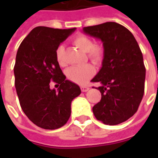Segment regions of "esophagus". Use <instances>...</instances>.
<instances>
[{
	"label": "esophagus",
	"mask_w": 158,
	"mask_h": 158,
	"mask_svg": "<svg viewBox=\"0 0 158 158\" xmlns=\"http://www.w3.org/2000/svg\"><path fill=\"white\" fill-rule=\"evenodd\" d=\"M89 89V88L88 86H81V90H82L83 92H86V91H88Z\"/></svg>",
	"instance_id": "1"
}]
</instances>
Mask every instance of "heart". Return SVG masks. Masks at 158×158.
Returning <instances> with one entry per match:
<instances>
[{
  "instance_id": "1",
  "label": "heart",
  "mask_w": 158,
  "mask_h": 158,
  "mask_svg": "<svg viewBox=\"0 0 158 158\" xmlns=\"http://www.w3.org/2000/svg\"><path fill=\"white\" fill-rule=\"evenodd\" d=\"M73 44L83 52H88V57L96 65L102 62L105 56L104 49L102 45H94L92 40L85 35H79L73 40ZM65 47L63 45H60L56 50V60L60 66H65L64 60ZM95 73V69L90 64L83 66H73L70 67L67 72V78L72 82L78 85H85Z\"/></svg>"
}]
</instances>
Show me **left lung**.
<instances>
[{"label":"left lung","instance_id":"left-lung-1","mask_svg":"<svg viewBox=\"0 0 158 158\" xmlns=\"http://www.w3.org/2000/svg\"><path fill=\"white\" fill-rule=\"evenodd\" d=\"M83 32L102 42L105 56L102 68L92 79L100 82L102 99L93 106L97 120L117 125L135 114L142 100L146 68L132 33L119 23L106 22L83 28Z\"/></svg>","mask_w":158,"mask_h":158}]
</instances>
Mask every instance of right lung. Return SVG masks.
I'll return each instance as SVG.
<instances>
[{"label": "right lung", "mask_w": 158, "mask_h": 158, "mask_svg": "<svg viewBox=\"0 0 158 158\" xmlns=\"http://www.w3.org/2000/svg\"><path fill=\"white\" fill-rule=\"evenodd\" d=\"M39 26L19 45L14 66L15 87L23 113L45 129L61 128L71 115V102L80 95L78 85L66 79L56 60L59 45L75 31ZM54 81L58 89L49 88Z\"/></svg>", "instance_id": "1"}]
</instances>
